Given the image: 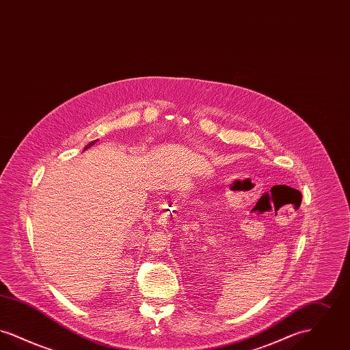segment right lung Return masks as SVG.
I'll return each mask as SVG.
<instances>
[{
    "label": "right lung",
    "mask_w": 350,
    "mask_h": 350,
    "mask_svg": "<svg viewBox=\"0 0 350 350\" xmlns=\"http://www.w3.org/2000/svg\"><path fill=\"white\" fill-rule=\"evenodd\" d=\"M96 142H97V140H94V142H92V143H89V144H88V146H86V147H85V150H88V148H90V147H92V146H93V144H94V143H96Z\"/></svg>",
    "instance_id": "obj_1"
}]
</instances>
